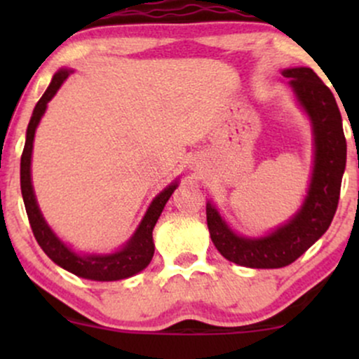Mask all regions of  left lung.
I'll return each mask as SVG.
<instances>
[{
    "mask_svg": "<svg viewBox=\"0 0 359 359\" xmlns=\"http://www.w3.org/2000/svg\"><path fill=\"white\" fill-rule=\"evenodd\" d=\"M299 106L307 114L314 138V163L307 196L297 212L265 236L234 233L211 201L205 204L208 228L217 251L248 269H282L311 248L331 226L346 168L343 119L331 89L309 67L283 69Z\"/></svg>",
    "mask_w": 359,
    "mask_h": 359,
    "instance_id": "obj_1",
    "label": "left lung"
}]
</instances>
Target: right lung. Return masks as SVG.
<instances>
[{
  "mask_svg": "<svg viewBox=\"0 0 359 359\" xmlns=\"http://www.w3.org/2000/svg\"><path fill=\"white\" fill-rule=\"evenodd\" d=\"M71 74V69H60L59 72L53 74L52 82L48 84L43 96L40 97V101L36 102L34 114H32L30 123H28L22 163H20V184H22L23 203L36 243L55 265L62 266L64 270L71 271V273L81 278L96 280V282H114V280L133 277V275L145 270L148 263L151 262L155 251L154 234L151 233H154L156 221H158L160 214L165 208L167 201L170 199V196L179 185V180L175 179L162 192L156 194L155 199L148 205L143 219L140 221L137 231L119 250L113 251V253H77L71 246L65 245L53 233L48 222L45 221L39 203H36L34 184H32V151H34L36 126H39L45 109H47L48 101L55 96L57 90L60 89V86L64 84V81Z\"/></svg>",
  "mask_w": 359,
  "mask_h": 359,
  "instance_id": "right-lung-1",
  "label": "right lung"
}]
</instances>
